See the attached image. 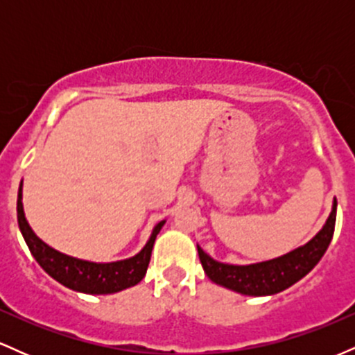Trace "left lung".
I'll return each instance as SVG.
<instances>
[{"mask_svg": "<svg viewBox=\"0 0 355 355\" xmlns=\"http://www.w3.org/2000/svg\"><path fill=\"white\" fill-rule=\"evenodd\" d=\"M336 214L337 200L334 198L331 215L325 220L324 227L315 237L309 240L305 245L297 247L288 254L266 260V262L250 263V266H232V263H223L211 259L209 254L202 250L200 245H197L203 270L211 282L242 295L262 297L279 294L299 282L319 263L332 240Z\"/></svg>", "mask_w": 355, "mask_h": 355, "instance_id": "1", "label": "left lung"}]
</instances>
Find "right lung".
I'll return each mask as SVG.
<instances>
[{
	"label": "right lung",
	"instance_id": "right-lung-1",
	"mask_svg": "<svg viewBox=\"0 0 355 355\" xmlns=\"http://www.w3.org/2000/svg\"><path fill=\"white\" fill-rule=\"evenodd\" d=\"M21 200L23 182L19 183L16 210H18L19 230H21L23 239L26 242L28 248H30L31 255L35 257L36 262L42 266L43 270L50 277H53L56 282L71 288V291L83 292V294H115V292L125 291V288L133 287V285L140 282L146 274V268H148L155 239H157L162 227L165 225V220H162V222H158L153 227L148 242L145 243V247L137 255L125 260H118V262L96 263L89 262V260H81L76 259V257L61 254V252L55 250L48 243H44L35 234L30 223H28L26 217H24Z\"/></svg>",
	"mask_w": 355,
	"mask_h": 355
}]
</instances>
